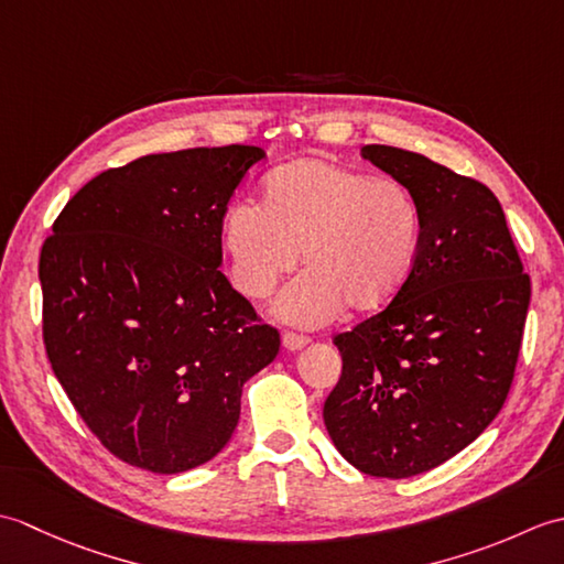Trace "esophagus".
I'll return each instance as SVG.
<instances>
[{"mask_svg": "<svg viewBox=\"0 0 564 564\" xmlns=\"http://www.w3.org/2000/svg\"><path fill=\"white\" fill-rule=\"evenodd\" d=\"M281 341H283V346H285V349H289V351H301L303 346L310 344L307 337H303V334H295V332H285Z\"/></svg>", "mask_w": 564, "mask_h": 564, "instance_id": "esophagus-1", "label": "esophagus"}]
</instances>
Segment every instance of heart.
Masks as SVG:
<instances>
[{
    "mask_svg": "<svg viewBox=\"0 0 564 564\" xmlns=\"http://www.w3.org/2000/svg\"><path fill=\"white\" fill-rule=\"evenodd\" d=\"M422 208L398 178L368 176L329 158L273 170L261 206L235 200L220 242L235 289L267 297L303 251L305 273L273 303L275 317L319 327L339 310L370 313L398 295L422 245Z\"/></svg>",
    "mask_w": 564,
    "mask_h": 564,
    "instance_id": "b5f03b06",
    "label": "heart"
}]
</instances>
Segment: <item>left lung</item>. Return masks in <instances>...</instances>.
<instances>
[{"instance_id":"obj_1","label":"left lung","mask_w":564,"mask_h":564,"mask_svg":"<svg viewBox=\"0 0 564 564\" xmlns=\"http://www.w3.org/2000/svg\"><path fill=\"white\" fill-rule=\"evenodd\" d=\"M422 208V245L382 313L334 337L341 378L325 402L334 446L373 477L422 475L482 434L519 361L531 279L485 184L424 154L366 145Z\"/></svg>"}]
</instances>
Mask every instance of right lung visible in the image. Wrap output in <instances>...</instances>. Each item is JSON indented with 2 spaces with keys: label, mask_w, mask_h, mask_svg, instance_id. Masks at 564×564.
I'll return each instance as SVG.
<instances>
[{
  "label": "right lung",
  "mask_w": 564,
  "mask_h": 564,
  "mask_svg": "<svg viewBox=\"0 0 564 564\" xmlns=\"http://www.w3.org/2000/svg\"><path fill=\"white\" fill-rule=\"evenodd\" d=\"M254 145L148 154L57 215L39 263L43 339L69 402L116 458L174 475L215 458L279 332L225 273L220 215Z\"/></svg>",
  "instance_id": "add662e5"
}]
</instances>
